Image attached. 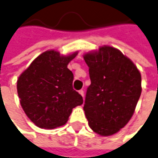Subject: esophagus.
<instances>
[{
	"mask_svg": "<svg viewBox=\"0 0 158 158\" xmlns=\"http://www.w3.org/2000/svg\"><path fill=\"white\" fill-rule=\"evenodd\" d=\"M79 94L81 95L82 97H84V91L82 90V89H81V90H79Z\"/></svg>",
	"mask_w": 158,
	"mask_h": 158,
	"instance_id": "obj_1",
	"label": "esophagus"
}]
</instances>
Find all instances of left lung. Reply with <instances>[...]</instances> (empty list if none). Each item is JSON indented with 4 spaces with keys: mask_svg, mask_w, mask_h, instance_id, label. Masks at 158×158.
Here are the masks:
<instances>
[{
    "mask_svg": "<svg viewBox=\"0 0 158 158\" xmlns=\"http://www.w3.org/2000/svg\"><path fill=\"white\" fill-rule=\"evenodd\" d=\"M91 84L83 110L92 131L112 136L129 123L142 92V77L134 62L109 45L83 55Z\"/></svg>",
    "mask_w": 158,
    "mask_h": 158,
    "instance_id": "8db88e82",
    "label": "left lung"
}]
</instances>
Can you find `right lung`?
<instances>
[{
    "instance_id": "add662e5",
    "label": "right lung",
    "mask_w": 158,
    "mask_h": 158,
    "mask_svg": "<svg viewBox=\"0 0 158 158\" xmlns=\"http://www.w3.org/2000/svg\"><path fill=\"white\" fill-rule=\"evenodd\" d=\"M77 54L61 55L57 50H47L18 77L21 106L37 127L51 130L64 125L72 110L82 104V97L72 87L73 73L68 69Z\"/></svg>"
}]
</instances>
